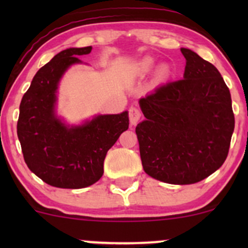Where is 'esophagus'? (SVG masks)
Segmentation results:
<instances>
[{
  "label": "esophagus",
  "mask_w": 248,
  "mask_h": 248,
  "mask_svg": "<svg viewBox=\"0 0 248 248\" xmlns=\"http://www.w3.org/2000/svg\"><path fill=\"white\" fill-rule=\"evenodd\" d=\"M142 116V113L140 110V108L138 106H132L129 108V122L130 124H136L139 121H140Z\"/></svg>",
  "instance_id": "34e87169"
}]
</instances>
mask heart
I'll return each mask as SVG.
<instances>
[{"label": "heart", "instance_id": "1", "mask_svg": "<svg viewBox=\"0 0 248 248\" xmlns=\"http://www.w3.org/2000/svg\"><path fill=\"white\" fill-rule=\"evenodd\" d=\"M154 66H155V59L152 58V57H144L143 59H141L138 62V71L140 73H149ZM168 73H169V67L167 65H162L157 69L156 76H157V78L163 79L168 76Z\"/></svg>", "mask_w": 248, "mask_h": 248}]
</instances>
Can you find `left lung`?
<instances>
[{"instance_id":"left-lung-1","label":"left lung","mask_w":248,"mask_h":248,"mask_svg":"<svg viewBox=\"0 0 248 248\" xmlns=\"http://www.w3.org/2000/svg\"><path fill=\"white\" fill-rule=\"evenodd\" d=\"M183 79L140 99L146 120L136 126L142 166L169 184H193L226 160L234 114L229 87L211 62L189 49Z\"/></svg>"}]
</instances>
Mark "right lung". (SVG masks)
<instances>
[{"label":"right lung","instance_id":"1","mask_svg":"<svg viewBox=\"0 0 248 248\" xmlns=\"http://www.w3.org/2000/svg\"><path fill=\"white\" fill-rule=\"evenodd\" d=\"M92 46L70 47L38 70L19 105L17 135L29 169L45 183L62 189L94 184L104 173L108 150L129 126L128 112L94 116L67 126L56 115L57 88L71 65Z\"/></svg>","mask_w":248,"mask_h":248}]
</instances>
